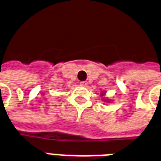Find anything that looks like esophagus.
I'll return each mask as SVG.
<instances>
[{
    "label": "esophagus",
    "instance_id": "1",
    "mask_svg": "<svg viewBox=\"0 0 161 161\" xmlns=\"http://www.w3.org/2000/svg\"><path fill=\"white\" fill-rule=\"evenodd\" d=\"M79 84H80V86H83V87H86V86L88 85V83H87L86 81H82V82H80V83H79Z\"/></svg>",
    "mask_w": 161,
    "mask_h": 161
}]
</instances>
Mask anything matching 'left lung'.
Masks as SVG:
<instances>
[{
  "label": "left lung",
  "mask_w": 161,
  "mask_h": 161,
  "mask_svg": "<svg viewBox=\"0 0 161 161\" xmlns=\"http://www.w3.org/2000/svg\"><path fill=\"white\" fill-rule=\"evenodd\" d=\"M104 93H104V92H103V93H102V94H101V96L104 95Z\"/></svg>",
  "instance_id": "obj_1"
}]
</instances>
